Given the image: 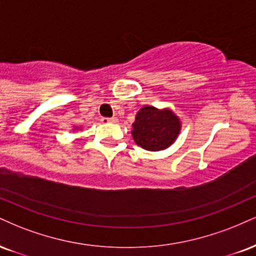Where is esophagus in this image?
<instances>
[{"mask_svg":"<svg viewBox=\"0 0 256 256\" xmlns=\"http://www.w3.org/2000/svg\"><path fill=\"white\" fill-rule=\"evenodd\" d=\"M101 122H104V124H106V122H112V124H116V122H118V118H116V116H112V118H102L101 119Z\"/></svg>","mask_w":256,"mask_h":256,"instance_id":"obj_1","label":"esophagus"}]
</instances>
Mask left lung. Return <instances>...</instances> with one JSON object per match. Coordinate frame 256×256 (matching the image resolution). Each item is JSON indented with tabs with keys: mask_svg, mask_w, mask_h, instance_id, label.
<instances>
[{
	"mask_svg": "<svg viewBox=\"0 0 256 256\" xmlns=\"http://www.w3.org/2000/svg\"><path fill=\"white\" fill-rule=\"evenodd\" d=\"M180 131V118L173 110L143 106L136 114L131 134L137 146L149 152H160L170 146Z\"/></svg>",
	"mask_w": 256,
	"mask_h": 256,
	"instance_id": "left-lung-1",
	"label": "left lung"
}]
</instances>
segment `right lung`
<instances>
[{"label": "right lung", "mask_w": 256, "mask_h": 256, "mask_svg": "<svg viewBox=\"0 0 256 256\" xmlns=\"http://www.w3.org/2000/svg\"><path fill=\"white\" fill-rule=\"evenodd\" d=\"M76 130H78V126H76V128H74V131H76Z\"/></svg>", "instance_id": "1"}]
</instances>
